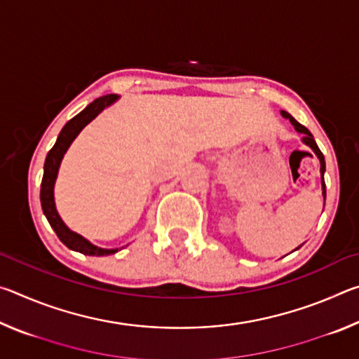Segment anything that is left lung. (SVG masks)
<instances>
[{"instance_id": "obj_1", "label": "left lung", "mask_w": 359, "mask_h": 359, "mask_svg": "<svg viewBox=\"0 0 359 359\" xmlns=\"http://www.w3.org/2000/svg\"><path fill=\"white\" fill-rule=\"evenodd\" d=\"M285 118H288L290 121H291V125L294 126V130L297 131V133H301L302 135V142L307 145V147H311L312 149V151L315 155H317V158L320 160V174H321V194H323V199H326V185H325V171H326V165H325V156H323V154H321V150L318 149V145H317V142H315V139H313V136H312V133L309 131L306 126H302L299 121H296L293 117H291V115L288 114V112H285V111H282L280 112ZM299 248V247H297ZM296 248V250H297Z\"/></svg>"}]
</instances>
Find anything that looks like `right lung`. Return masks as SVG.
<instances>
[{"instance_id": "obj_1", "label": "right lung", "mask_w": 359, "mask_h": 359, "mask_svg": "<svg viewBox=\"0 0 359 359\" xmlns=\"http://www.w3.org/2000/svg\"><path fill=\"white\" fill-rule=\"evenodd\" d=\"M118 95H104L101 98L95 100L93 102L83 109L82 112H79L74 118H71L68 123L63 126V130L60 131L57 137V142L48 151L46 156L44 163V175H42L41 182V205L42 212L47 218V222L50 223L52 229L55 231L58 239L63 242V244L71 248V250L88 255V257H104V255H112L117 253L121 248H101L95 245L88 239H85L83 236L74 233V231L66 226V223L60 217L57 205H55V196H53V188H55V182L58 177V169L62 165V160L66 151H68L69 145L72 141L79 136L85 126H87L90 121L98 117V115L104 111L106 107L112 106L115 101H118Z\"/></svg>"}]
</instances>
